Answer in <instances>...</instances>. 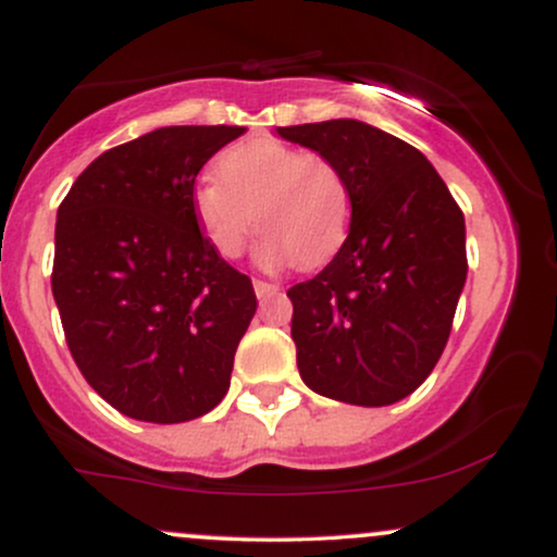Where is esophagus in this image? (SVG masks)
Returning <instances> with one entry per match:
<instances>
[{
    "label": "esophagus",
    "instance_id": "1",
    "mask_svg": "<svg viewBox=\"0 0 557 557\" xmlns=\"http://www.w3.org/2000/svg\"><path fill=\"white\" fill-rule=\"evenodd\" d=\"M253 290H257L259 298H270V296H277L283 287L280 283H267V280H253Z\"/></svg>",
    "mask_w": 557,
    "mask_h": 557
}]
</instances>
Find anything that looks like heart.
<instances>
[{
    "label": "heart",
    "instance_id": "obj_1",
    "mask_svg": "<svg viewBox=\"0 0 557 557\" xmlns=\"http://www.w3.org/2000/svg\"><path fill=\"white\" fill-rule=\"evenodd\" d=\"M216 181L194 190V214L222 259H240L261 235L264 267L314 270L337 253L350 225V190L327 157L272 138L233 146L214 164Z\"/></svg>",
    "mask_w": 557,
    "mask_h": 557
}]
</instances>
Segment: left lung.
Segmentation results:
<instances>
[{"instance_id":"obj_1","label":"left lung","mask_w":557,"mask_h":557,"mask_svg":"<svg viewBox=\"0 0 557 557\" xmlns=\"http://www.w3.org/2000/svg\"><path fill=\"white\" fill-rule=\"evenodd\" d=\"M335 162L350 190L348 238L293 285L300 380L324 398L389 406L443 356L466 283L463 212L419 149L359 120L277 127Z\"/></svg>"}]
</instances>
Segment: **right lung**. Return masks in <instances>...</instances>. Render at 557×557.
I'll return each instance as SVG.
<instances>
[{"instance_id":"add662e5","label":"right lung","mask_w":557,"mask_h":557,"mask_svg":"<svg viewBox=\"0 0 557 557\" xmlns=\"http://www.w3.org/2000/svg\"><path fill=\"white\" fill-rule=\"evenodd\" d=\"M246 127H159L96 157L62 198L52 293L81 374L125 417L181 424L225 398L257 311L201 235L194 185Z\"/></svg>"}]
</instances>
